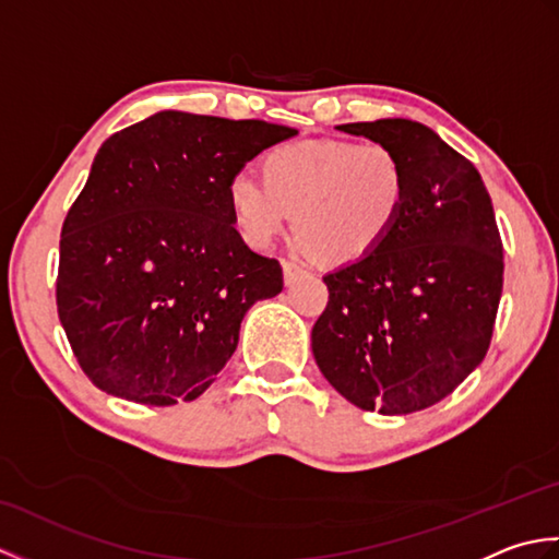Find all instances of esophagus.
Masks as SVG:
<instances>
[{"label":"esophagus","mask_w":559,"mask_h":559,"mask_svg":"<svg viewBox=\"0 0 559 559\" xmlns=\"http://www.w3.org/2000/svg\"><path fill=\"white\" fill-rule=\"evenodd\" d=\"M281 266H283V281H286V286H293L295 281L305 276V269L300 264H295V261H281Z\"/></svg>","instance_id":"obj_1"}]
</instances>
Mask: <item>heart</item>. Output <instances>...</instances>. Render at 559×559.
<instances>
[{"mask_svg": "<svg viewBox=\"0 0 559 559\" xmlns=\"http://www.w3.org/2000/svg\"><path fill=\"white\" fill-rule=\"evenodd\" d=\"M408 201V170L384 144L319 139L271 148L261 180L237 173L228 204L242 240L264 249L288 228L329 264L370 257L394 230Z\"/></svg>", "mask_w": 559, "mask_h": 559, "instance_id": "heart-1", "label": "heart"}]
</instances>
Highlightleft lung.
Listing matches in <instances>:
<instances>
[{"label":"left lung","mask_w":559,"mask_h":559,"mask_svg":"<svg viewBox=\"0 0 559 559\" xmlns=\"http://www.w3.org/2000/svg\"><path fill=\"white\" fill-rule=\"evenodd\" d=\"M394 148L408 201L370 257L324 276L312 329L326 382L362 411L408 415L449 396L483 362L502 298V240L480 173L413 120L343 124Z\"/></svg>","instance_id":"left-lung-1"}]
</instances>
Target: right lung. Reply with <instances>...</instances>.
<instances>
[{"label":"right lung","instance_id":"right-lung-1","mask_svg":"<svg viewBox=\"0 0 559 559\" xmlns=\"http://www.w3.org/2000/svg\"><path fill=\"white\" fill-rule=\"evenodd\" d=\"M298 132L163 110L112 134L59 240L57 312L81 370L108 394L173 406L216 382L249 307L283 290L245 245L228 182Z\"/></svg>","mask_w":559,"mask_h":559}]
</instances>
